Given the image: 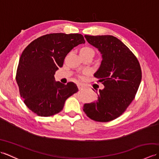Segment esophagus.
Instances as JSON below:
<instances>
[{
	"label": "esophagus",
	"instance_id": "esophagus-1",
	"mask_svg": "<svg viewBox=\"0 0 159 159\" xmlns=\"http://www.w3.org/2000/svg\"><path fill=\"white\" fill-rule=\"evenodd\" d=\"M77 86H78V88H79V89H82L84 87V85L81 83H78Z\"/></svg>",
	"mask_w": 159,
	"mask_h": 159
}]
</instances>
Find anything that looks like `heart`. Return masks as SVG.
I'll return each instance as SVG.
<instances>
[{
	"instance_id": "heart-1",
	"label": "heart",
	"mask_w": 159,
	"mask_h": 159,
	"mask_svg": "<svg viewBox=\"0 0 159 159\" xmlns=\"http://www.w3.org/2000/svg\"><path fill=\"white\" fill-rule=\"evenodd\" d=\"M91 52L93 53V50L92 48H89V47H85V48H83L80 50V52Z\"/></svg>"
}]
</instances>
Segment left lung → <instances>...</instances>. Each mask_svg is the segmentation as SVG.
<instances>
[{"instance_id":"1","label":"left lung","mask_w":159,"mask_h":159,"mask_svg":"<svg viewBox=\"0 0 159 159\" xmlns=\"http://www.w3.org/2000/svg\"><path fill=\"white\" fill-rule=\"evenodd\" d=\"M87 42L102 55L94 77L104 86L95 102L85 104L83 111L90 119L107 122L122 114L135 96L141 80V70L130 50L112 35H85Z\"/></svg>"}]
</instances>
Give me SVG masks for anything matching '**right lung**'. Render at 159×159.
Here are the masks:
<instances>
[{
    "mask_svg": "<svg viewBox=\"0 0 159 159\" xmlns=\"http://www.w3.org/2000/svg\"><path fill=\"white\" fill-rule=\"evenodd\" d=\"M85 42L79 33H52L35 39L23 50L16 79L20 96L33 113L42 117L58 113L66 100L79 91L72 82L56 81L55 74L70 50Z\"/></svg>",
    "mask_w": 159,
    "mask_h": 159,
    "instance_id": "add662e5",
    "label": "right lung"
}]
</instances>
